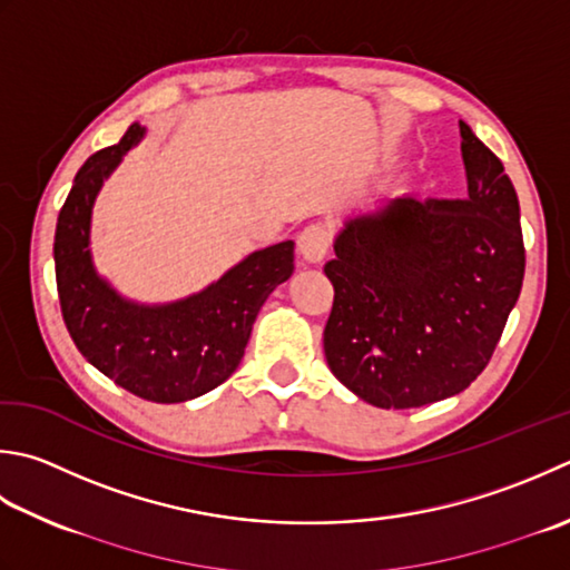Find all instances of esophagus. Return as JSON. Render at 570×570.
Here are the masks:
<instances>
[{
	"label": "esophagus",
	"mask_w": 570,
	"mask_h": 570,
	"mask_svg": "<svg viewBox=\"0 0 570 570\" xmlns=\"http://www.w3.org/2000/svg\"><path fill=\"white\" fill-rule=\"evenodd\" d=\"M333 242L331 227L323 225V222H316V225H308L304 232L298 234V252L306 262L318 264L323 262V256L328 254Z\"/></svg>",
	"instance_id": "1"
}]
</instances>
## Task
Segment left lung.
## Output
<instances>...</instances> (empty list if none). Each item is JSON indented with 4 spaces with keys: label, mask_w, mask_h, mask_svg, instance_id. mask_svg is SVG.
Returning <instances> with one entry per match:
<instances>
[{
    "label": "left lung",
    "mask_w": 570,
    "mask_h": 570,
    "mask_svg": "<svg viewBox=\"0 0 570 570\" xmlns=\"http://www.w3.org/2000/svg\"><path fill=\"white\" fill-rule=\"evenodd\" d=\"M460 132L470 197H397L348 222L323 266L328 367L375 407H422L470 387L521 292L517 189L462 120Z\"/></svg>",
    "instance_id": "1"
}]
</instances>
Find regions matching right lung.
<instances>
[{"mask_svg": "<svg viewBox=\"0 0 570 570\" xmlns=\"http://www.w3.org/2000/svg\"><path fill=\"white\" fill-rule=\"evenodd\" d=\"M140 136L132 122L118 145L94 153L76 173L56 222V288L66 328L88 363L136 397L185 403L237 371L266 296L294 272V242L249 254L217 284L177 304L122 301L94 272L88 227L100 183Z\"/></svg>", "mask_w": 570, "mask_h": 570, "instance_id": "1", "label": "right lung"}]
</instances>
